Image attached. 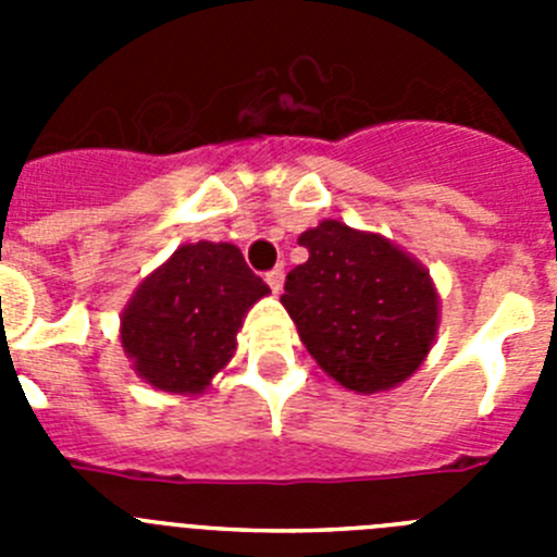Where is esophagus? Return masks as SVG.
<instances>
[{
	"label": "esophagus",
	"mask_w": 557,
	"mask_h": 557,
	"mask_svg": "<svg viewBox=\"0 0 557 557\" xmlns=\"http://www.w3.org/2000/svg\"><path fill=\"white\" fill-rule=\"evenodd\" d=\"M264 282L270 284L273 293H282V284H284V270L282 268H273L270 273H264Z\"/></svg>",
	"instance_id": "1"
}]
</instances>
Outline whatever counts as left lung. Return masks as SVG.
Returning <instances> with one entry per match:
<instances>
[{
	"label": "left lung",
	"mask_w": 557,
	"mask_h": 557,
	"mask_svg": "<svg viewBox=\"0 0 557 557\" xmlns=\"http://www.w3.org/2000/svg\"><path fill=\"white\" fill-rule=\"evenodd\" d=\"M309 259L287 273L282 304L318 366L357 393L396 387L430 354L437 295L416 259L337 220L304 231Z\"/></svg>",
	"instance_id": "1"
}]
</instances>
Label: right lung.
<instances>
[{
	"label": "right lung",
	"mask_w": 557,
	"mask_h": 557,
	"mask_svg": "<svg viewBox=\"0 0 557 557\" xmlns=\"http://www.w3.org/2000/svg\"><path fill=\"white\" fill-rule=\"evenodd\" d=\"M268 293L234 245H181L122 312V348L152 387L200 393L234 354L250 304Z\"/></svg>",
	"instance_id": "add662e5"
}]
</instances>
